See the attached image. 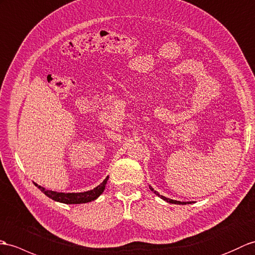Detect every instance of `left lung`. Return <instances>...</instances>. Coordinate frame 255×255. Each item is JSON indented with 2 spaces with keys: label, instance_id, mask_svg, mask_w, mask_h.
<instances>
[{
  "label": "left lung",
  "instance_id": "left-lung-1",
  "mask_svg": "<svg viewBox=\"0 0 255 255\" xmlns=\"http://www.w3.org/2000/svg\"><path fill=\"white\" fill-rule=\"evenodd\" d=\"M150 187V189H151V191H153V192H154L156 195H158V197L159 198H161V199H163L164 201H166V202H168V203H174V204H186L185 202H180V201H176V200H171V199H168V198H166V197H163V195H161V194H159L157 191H155L154 190V189H153L151 186H149Z\"/></svg>",
  "mask_w": 255,
  "mask_h": 255
}]
</instances>
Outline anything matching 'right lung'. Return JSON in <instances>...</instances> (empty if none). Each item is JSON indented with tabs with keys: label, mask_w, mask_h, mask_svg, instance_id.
I'll return each instance as SVG.
<instances>
[{
	"label": "right lung",
	"mask_w": 255,
	"mask_h": 255,
	"mask_svg": "<svg viewBox=\"0 0 255 255\" xmlns=\"http://www.w3.org/2000/svg\"><path fill=\"white\" fill-rule=\"evenodd\" d=\"M109 180V176L103 180V182L96 187L90 191H86V192H79V193H64V192H56V191H52V190H46L45 188L41 187L37 183H34L41 191H42L46 197L51 198L52 200L57 201V202H62V203H66V204H80V203H88L91 202V201L96 200L99 198L105 189L106 182Z\"/></svg>",
	"instance_id": "1"
}]
</instances>
